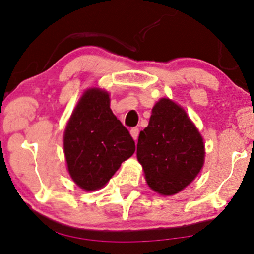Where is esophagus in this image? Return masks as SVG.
Returning <instances> with one entry per match:
<instances>
[{"label": "esophagus", "mask_w": 254, "mask_h": 254, "mask_svg": "<svg viewBox=\"0 0 254 254\" xmlns=\"http://www.w3.org/2000/svg\"><path fill=\"white\" fill-rule=\"evenodd\" d=\"M130 135H131V137H133V139L136 141L137 140V136H139V128H136V127L131 128V129H130Z\"/></svg>", "instance_id": "1"}]
</instances>
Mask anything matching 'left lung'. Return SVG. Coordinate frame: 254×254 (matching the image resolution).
Instances as JSON below:
<instances>
[{
	"label": "left lung",
	"instance_id": "8db88e82",
	"mask_svg": "<svg viewBox=\"0 0 254 254\" xmlns=\"http://www.w3.org/2000/svg\"><path fill=\"white\" fill-rule=\"evenodd\" d=\"M204 155L202 136L186 111L170 99H160L136 149L150 189L163 196L180 192L198 175Z\"/></svg>",
	"mask_w": 254,
	"mask_h": 254
}]
</instances>
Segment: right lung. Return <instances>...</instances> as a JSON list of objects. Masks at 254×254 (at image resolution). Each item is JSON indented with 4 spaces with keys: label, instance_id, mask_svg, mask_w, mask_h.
<instances>
[{
    "label": "right lung",
    "instance_id": "obj_1",
    "mask_svg": "<svg viewBox=\"0 0 254 254\" xmlns=\"http://www.w3.org/2000/svg\"><path fill=\"white\" fill-rule=\"evenodd\" d=\"M134 151L133 137L110 108V94L87 90L64 131L65 159L74 183L86 191L100 189Z\"/></svg>",
    "mask_w": 254,
    "mask_h": 254
}]
</instances>
